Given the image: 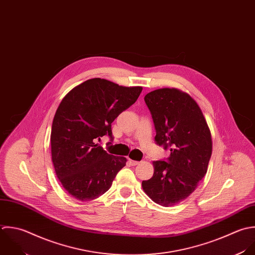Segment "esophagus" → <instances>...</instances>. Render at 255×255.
Here are the masks:
<instances>
[{"label": "esophagus", "mask_w": 255, "mask_h": 255, "mask_svg": "<svg viewBox=\"0 0 255 255\" xmlns=\"http://www.w3.org/2000/svg\"><path fill=\"white\" fill-rule=\"evenodd\" d=\"M129 163H130V165H131V166H136V165H138L140 162H138V161H134V160H131V159H129Z\"/></svg>", "instance_id": "1"}]
</instances>
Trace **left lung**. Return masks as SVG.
Returning <instances> with one entry per match:
<instances>
[{
    "label": "left lung",
    "instance_id": "obj_1",
    "mask_svg": "<svg viewBox=\"0 0 255 255\" xmlns=\"http://www.w3.org/2000/svg\"><path fill=\"white\" fill-rule=\"evenodd\" d=\"M144 99L154 121L155 141L169 148L171 155L167 162H153V177L143 181L142 188L154 203L175 206L207 174L213 151L211 130L196 100L180 89H156Z\"/></svg>",
    "mask_w": 255,
    "mask_h": 255
}]
</instances>
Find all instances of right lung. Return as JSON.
<instances>
[{
    "mask_svg": "<svg viewBox=\"0 0 255 255\" xmlns=\"http://www.w3.org/2000/svg\"><path fill=\"white\" fill-rule=\"evenodd\" d=\"M142 89L92 78L61 100L51 126V159L59 182L71 197L81 202L99 198L126 165L125 157L108 154L96 142L104 135L113 139L111 123L136 102Z\"/></svg>",
    "mask_w": 255,
    "mask_h": 255,
    "instance_id": "1",
    "label": "right lung"
}]
</instances>
